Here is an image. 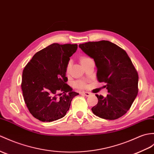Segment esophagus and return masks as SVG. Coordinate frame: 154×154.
<instances>
[{
  "label": "esophagus",
  "instance_id": "esophagus-1",
  "mask_svg": "<svg viewBox=\"0 0 154 154\" xmlns=\"http://www.w3.org/2000/svg\"><path fill=\"white\" fill-rule=\"evenodd\" d=\"M81 94H84L85 96H90L91 94L90 93V92H85V91H83V92H81Z\"/></svg>",
  "mask_w": 154,
  "mask_h": 154
}]
</instances>
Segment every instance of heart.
<instances>
[{"label": "heart", "instance_id": "1", "mask_svg": "<svg viewBox=\"0 0 154 154\" xmlns=\"http://www.w3.org/2000/svg\"><path fill=\"white\" fill-rule=\"evenodd\" d=\"M88 59H90L88 58V57H87V56H82L80 60H81V64L83 63L84 62H85L86 61L88 60ZM71 66V62H69L68 63H67V66H66V73H69V67ZM74 85L77 88H84L85 87V83H84V82L83 81H77L75 82L74 83Z\"/></svg>", "mask_w": 154, "mask_h": 154}]
</instances>
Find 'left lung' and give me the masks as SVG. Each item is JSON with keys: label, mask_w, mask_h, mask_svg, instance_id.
<instances>
[{"label": "left lung", "mask_w": 154, "mask_h": 154, "mask_svg": "<svg viewBox=\"0 0 154 154\" xmlns=\"http://www.w3.org/2000/svg\"><path fill=\"white\" fill-rule=\"evenodd\" d=\"M79 47L93 58L97 79L108 89L106 97L96 94L98 103L92 108L94 115L114 120L125 115L137 97L138 75L127 52L108 41L88 42Z\"/></svg>", "instance_id": "8db88e82"}]
</instances>
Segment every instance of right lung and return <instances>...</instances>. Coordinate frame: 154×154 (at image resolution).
<instances>
[{
    "mask_svg": "<svg viewBox=\"0 0 154 154\" xmlns=\"http://www.w3.org/2000/svg\"><path fill=\"white\" fill-rule=\"evenodd\" d=\"M77 49V44H52L37 52L25 67L21 85L23 99L31 115L39 121L62 118L79 94L66 83V76L69 57Z\"/></svg>",
    "mask_w": 154,
    "mask_h": 154,
    "instance_id": "add662e5",
    "label": "right lung"
}]
</instances>
